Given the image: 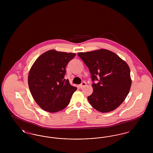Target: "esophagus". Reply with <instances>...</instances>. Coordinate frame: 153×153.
<instances>
[{
  "mask_svg": "<svg viewBox=\"0 0 153 153\" xmlns=\"http://www.w3.org/2000/svg\"><path fill=\"white\" fill-rule=\"evenodd\" d=\"M86 82H82L81 84H80V85H79V87H80V88H82V87H84V86H85L86 85Z\"/></svg>",
  "mask_w": 153,
  "mask_h": 153,
  "instance_id": "34e87169",
  "label": "esophagus"
}]
</instances>
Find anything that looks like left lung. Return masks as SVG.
Instances as JSON below:
<instances>
[{
	"label": "left lung",
	"instance_id": "1",
	"mask_svg": "<svg viewBox=\"0 0 153 153\" xmlns=\"http://www.w3.org/2000/svg\"><path fill=\"white\" fill-rule=\"evenodd\" d=\"M91 74L94 92L88 97L93 108L111 112L125 100L131 85L130 69L127 63L112 51L100 49L78 53ZM95 80L98 82L95 83Z\"/></svg>",
	"mask_w": 153,
	"mask_h": 153
}]
</instances>
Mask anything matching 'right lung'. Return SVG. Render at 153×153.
<instances>
[{
	"mask_svg": "<svg viewBox=\"0 0 153 153\" xmlns=\"http://www.w3.org/2000/svg\"><path fill=\"white\" fill-rule=\"evenodd\" d=\"M75 53L54 50L46 51L36 59L28 76L30 92L45 111L56 112L64 109L77 88L64 79L66 66Z\"/></svg>",
	"mask_w": 153,
	"mask_h": 153,
	"instance_id": "right-lung-1",
	"label": "right lung"
}]
</instances>
